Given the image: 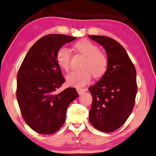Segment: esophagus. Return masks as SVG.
<instances>
[{
    "instance_id": "34e87169",
    "label": "esophagus",
    "mask_w": 156,
    "mask_h": 156,
    "mask_svg": "<svg viewBox=\"0 0 156 156\" xmlns=\"http://www.w3.org/2000/svg\"><path fill=\"white\" fill-rule=\"evenodd\" d=\"M87 90V88H77V92H78V94H81L82 93L86 92Z\"/></svg>"
}]
</instances>
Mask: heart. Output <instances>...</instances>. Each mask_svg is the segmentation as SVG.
<instances>
[{
	"label": "heart",
	"instance_id": "b5f03b06",
	"mask_svg": "<svg viewBox=\"0 0 156 156\" xmlns=\"http://www.w3.org/2000/svg\"><path fill=\"white\" fill-rule=\"evenodd\" d=\"M74 48L80 54L86 56L83 63V69L73 71L69 73L66 81L69 86L81 88L87 84L92 77H100L106 72L108 66L107 56L100 51V48L88 40L79 41ZM71 52L66 47H61L56 53V61L59 66L66 71L70 67Z\"/></svg>",
	"mask_w": 156,
	"mask_h": 156
}]
</instances>
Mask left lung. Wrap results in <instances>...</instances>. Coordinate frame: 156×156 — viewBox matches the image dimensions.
Wrapping results in <instances>:
<instances>
[{
  "label": "left lung",
  "instance_id": "obj_1",
  "mask_svg": "<svg viewBox=\"0 0 156 156\" xmlns=\"http://www.w3.org/2000/svg\"><path fill=\"white\" fill-rule=\"evenodd\" d=\"M104 48L108 66L100 81L88 88L92 96L89 121L96 129L112 132L123 125L133 111L137 92L136 70L119 42L104 36H88Z\"/></svg>",
  "mask_w": 156,
  "mask_h": 156
}]
</instances>
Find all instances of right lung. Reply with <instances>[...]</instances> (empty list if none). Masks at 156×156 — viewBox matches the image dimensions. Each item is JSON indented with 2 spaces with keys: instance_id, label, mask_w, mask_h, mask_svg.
Masks as SVG:
<instances>
[{
  "instance_id": "add662e5",
  "label": "right lung",
  "mask_w": 156,
  "mask_h": 156,
  "mask_svg": "<svg viewBox=\"0 0 156 156\" xmlns=\"http://www.w3.org/2000/svg\"><path fill=\"white\" fill-rule=\"evenodd\" d=\"M76 39L63 34H49L32 46L17 75L16 97L23 119L37 133L51 135L66 120L69 105L78 96L74 88L56 90L65 82L56 61L64 44Z\"/></svg>"
}]
</instances>
